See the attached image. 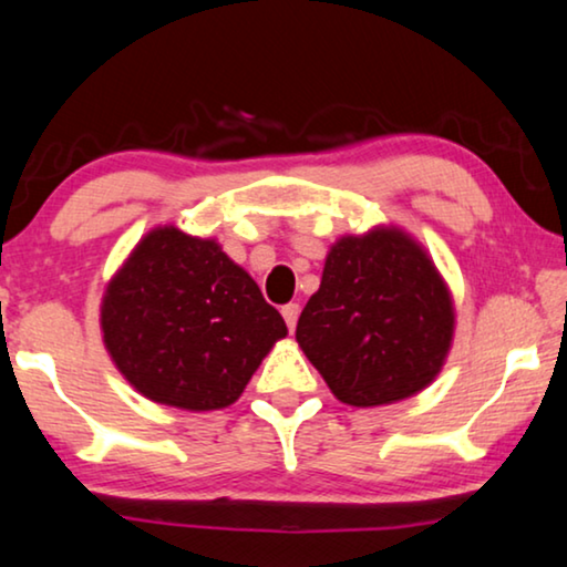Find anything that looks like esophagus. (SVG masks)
<instances>
[{"label":"esophagus","instance_id":"esophagus-1","mask_svg":"<svg viewBox=\"0 0 567 567\" xmlns=\"http://www.w3.org/2000/svg\"><path fill=\"white\" fill-rule=\"evenodd\" d=\"M281 315H284V320H286V328L289 330H293L297 328V320H299V305H286L284 309H281Z\"/></svg>","mask_w":567,"mask_h":567}]
</instances>
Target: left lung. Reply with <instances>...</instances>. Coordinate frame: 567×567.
Returning a JSON list of instances; mask_svg holds the SVG:
<instances>
[{"label":"left lung","instance_id":"1","mask_svg":"<svg viewBox=\"0 0 567 567\" xmlns=\"http://www.w3.org/2000/svg\"><path fill=\"white\" fill-rule=\"evenodd\" d=\"M454 336V307L423 247L400 229L343 237L297 340L332 394L355 408L405 400L433 382Z\"/></svg>","mask_w":567,"mask_h":567}]
</instances>
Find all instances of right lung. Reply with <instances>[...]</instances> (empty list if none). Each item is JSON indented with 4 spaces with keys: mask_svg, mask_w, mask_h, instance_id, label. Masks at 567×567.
I'll list each match as a JSON object with an SVG mask.
<instances>
[{
    "mask_svg": "<svg viewBox=\"0 0 567 567\" xmlns=\"http://www.w3.org/2000/svg\"><path fill=\"white\" fill-rule=\"evenodd\" d=\"M100 324L121 374L144 398L183 410L231 405L289 332L214 239L175 227L136 245L107 284Z\"/></svg>",
    "mask_w": 567,
    "mask_h": 567,
    "instance_id": "add662e5",
    "label": "right lung"
}]
</instances>
